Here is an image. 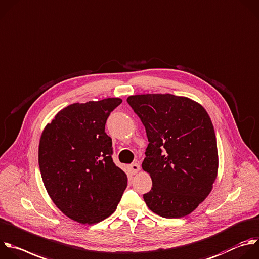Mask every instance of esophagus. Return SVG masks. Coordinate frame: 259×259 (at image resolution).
Here are the masks:
<instances>
[{
    "instance_id": "obj_1",
    "label": "esophagus",
    "mask_w": 259,
    "mask_h": 259,
    "mask_svg": "<svg viewBox=\"0 0 259 259\" xmlns=\"http://www.w3.org/2000/svg\"><path fill=\"white\" fill-rule=\"evenodd\" d=\"M130 169H131V171H132L133 175H136V174L140 170V165H139L137 162L132 163V164L130 165Z\"/></svg>"
}]
</instances>
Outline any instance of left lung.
Instances as JSON below:
<instances>
[{
	"instance_id": "left-lung-1",
	"label": "left lung",
	"mask_w": 259,
	"mask_h": 259,
	"mask_svg": "<svg viewBox=\"0 0 259 259\" xmlns=\"http://www.w3.org/2000/svg\"><path fill=\"white\" fill-rule=\"evenodd\" d=\"M145 126L148 147L142 167L152 179L144 200L165 219L194 211L212 190L219 155L211 119L199 103L171 94L127 98Z\"/></svg>"
}]
</instances>
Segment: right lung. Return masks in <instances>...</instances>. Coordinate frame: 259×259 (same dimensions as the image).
Returning a JSON list of instances; mask_svg holds the SVG:
<instances>
[{
	"label": "right lung",
	"mask_w": 259,
	"mask_h": 259,
	"mask_svg": "<svg viewBox=\"0 0 259 259\" xmlns=\"http://www.w3.org/2000/svg\"><path fill=\"white\" fill-rule=\"evenodd\" d=\"M119 98L74 103L48 123L38 146L46 190L57 207L80 224H97L116 209L127 186L115 165L112 139L105 133Z\"/></svg>",
	"instance_id": "right-lung-1"
}]
</instances>
